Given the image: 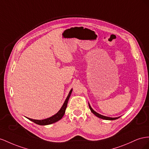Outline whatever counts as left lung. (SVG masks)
Returning a JSON list of instances; mask_svg holds the SVG:
<instances>
[{"label": "left lung", "mask_w": 149, "mask_h": 149, "mask_svg": "<svg viewBox=\"0 0 149 149\" xmlns=\"http://www.w3.org/2000/svg\"><path fill=\"white\" fill-rule=\"evenodd\" d=\"M88 106H89V108H90L91 112L95 115V116H97V117L99 118H102V119H104V120H116V119H117L119 117H115V118H112V117H106V116H102V115H100L99 113H98L97 112H96L95 111H94L92 109V108L91 107V106L90 105V104H88Z\"/></svg>", "instance_id": "1"}]
</instances>
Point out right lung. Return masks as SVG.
Here are the masks:
<instances>
[{
	"instance_id": "obj_1",
	"label": "right lung",
	"mask_w": 149,
	"mask_h": 149,
	"mask_svg": "<svg viewBox=\"0 0 149 149\" xmlns=\"http://www.w3.org/2000/svg\"><path fill=\"white\" fill-rule=\"evenodd\" d=\"M72 92V89H71L70 91L69 92V95H68V96L67 97V98L64 102V103H63V105L62 106L61 109L59 110V111L56 114H55L54 116L50 117L49 118H45V119H44V120H35V119H32V118H27L29 120L36 123V124L40 125H46L52 124L53 123H55L58 121L59 120H61L62 118V117L63 116V115L65 113L68 101H69Z\"/></svg>"
}]
</instances>
